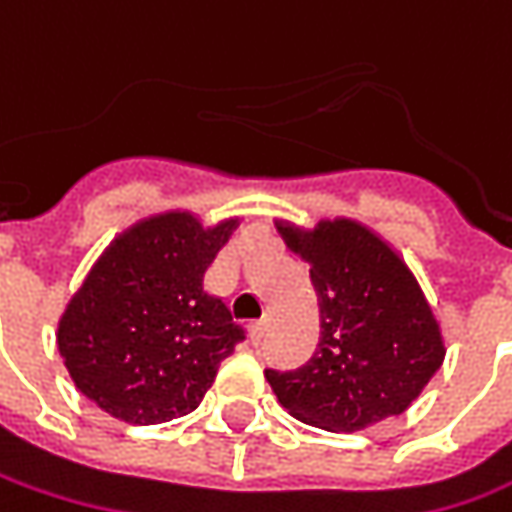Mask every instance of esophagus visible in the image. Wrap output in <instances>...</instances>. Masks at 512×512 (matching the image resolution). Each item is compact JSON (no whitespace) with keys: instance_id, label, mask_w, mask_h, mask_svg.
Segmentation results:
<instances>
[{"instance_id":"34e87169","label":"esophagus","mask_w":512,"mask_h":512,"mask_svg":"<svg viewBox=\"0 0 512 512\" xmlns=\"http://www.w3.org/2000/svg\"><path fill=\"white\" fill-rule=\"evenodd\" d=\"M265 327H267L265 319H256V322H250V325H247V330H250V339H253V342H259V339L265 336Z\"/></svg>"}]
</instances>
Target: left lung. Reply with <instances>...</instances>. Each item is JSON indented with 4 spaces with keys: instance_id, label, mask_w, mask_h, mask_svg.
Segmentation results:
<instances>
[{
    "instance_id": "1",
    "label": "left lung",
    "mask_w": 512,
    "mask_h": 512,
    "mask_svg": "<svg viewBox=\"0 0 512 512\" xmlns=\"http://www.w3.org/2000/svg\"><path fill=\"white\" fill-rule=\"evenodd\" d=\"M310 265L322 336L296 370H265L299 422L353 433L404 413L442 367L439 322L402 259L356 222L279 227Z\"/></svg>"
}]
</instances>
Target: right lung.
Returning <instances> with one entry per match:
<instances>
[{
	"mask_svg": "<svg viewBox=\"0 0 512 512\" xmlns=\"http://www.w3.org/2000/svg\"><path fill=\"white\" fill-rule=\"evenodd\" d=\"M236 219L202 227L190 213L125 230L93 265L59 322L73 384L113 419L162 424L193 413L222 359L245 339L205 273Z\"/></svg>",
	"mask_w": 512,
	"mask_h": 512,
	"instance_id": "obj_1",
	"label": "right lung"
}]
</instances>
